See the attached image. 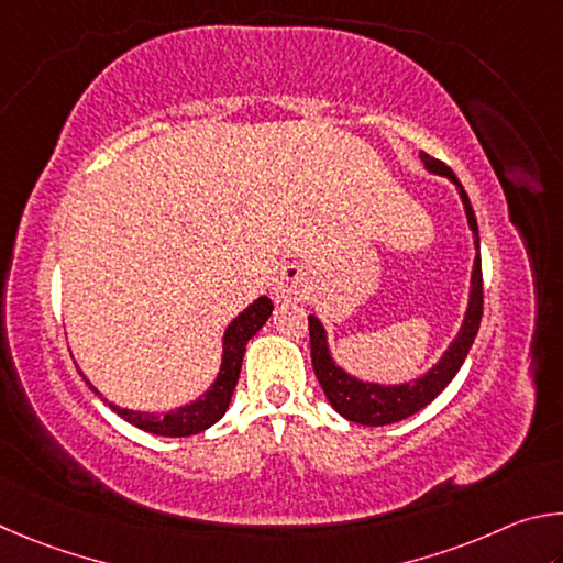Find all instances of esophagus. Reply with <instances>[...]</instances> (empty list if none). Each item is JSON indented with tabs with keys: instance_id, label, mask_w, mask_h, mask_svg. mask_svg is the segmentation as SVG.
<instances>
[{
	"instance_id": "34e87169",
	"label": "esophagus",
	"mask_w": 563,
	"mask_h": 563,
	"mask_svg": "<svg viewBox=\"0 0 563 563\" xmlns=\"http://www.w3.org/2000/svg\"><path fill=\"white\" fill-rule=\"evenodd\" d=\"M307 274L301 266H284L279 276L272 282V297L274 301H299L307 291Z\"/></svg>"
}]
</instances>
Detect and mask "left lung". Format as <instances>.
<instances>
[{"instance_id": "1", "label": "left lung", "mask_w": 563, "mask_h": 563, "mask_svg": "<svg viewBox=\"0 0 563 563\" xmlns=\"http://www.w3.org/2000/svg\"><path fill=\"white\" fill-rule=\"evenodd\" d=\"M422 163L430 173L445 175L452 183L457 185V192L462 197V205H465V214L470 222V230L475 234V266H472V282H470V303L465 311V321L457 331L455 341L450 343V349L442 353V358L432 366L426 376H420L410 383H400V386H380V383H366L353 378L351 373L336 366V361L331 358L329 341H327V329L323 323L313 317H309V336H311V363L313 373L321 383L323 393H327L329 402L333 410L339 412L351 422H361V426H390V422L406 420L412 412H418L428 406V402L435 400L442 390L448 388V383L457 376L462 363H465L467 353L475 343V336L479 331L482 321V260H479V230L475 212H472L470 197L465 187L460 185L455 173L450 170L445 163L435 161L428 153H420Z\"/></svg>"}]
</instances>
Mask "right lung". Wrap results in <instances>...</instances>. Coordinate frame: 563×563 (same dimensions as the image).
Masks as SVG:
<instances>
[{
    "mask_svg": "<svg viewBox=\"0 0 563 563\" xmlns=\"http://www.w3.org/2000/svg\"><path fill=\"white\" fill-rule=\"evenodd\" d=\"M272 311H274V303L266 297H260L254 303H250V307H246L224 331L222 366H220V373H217V378L210 386V390H205L200 398L187 402V406H183V408L165 412V416L118 408V406H113V402H108L101 393L93 388V383L88 380L81 371L78 373L84 376L86 386L91 388L103 402H108V408L118 412L123 420L131 422V426L141 428L145 432H153V435H163V438L197 435V432H202L210 426H214V422L224 416L227 408H230L234 386H236V380H240L246 341H250L254 333L264 327L266 319L272 317Z\"/></svg>",
    "mask_w": 563,
    "mask_h": 563,
    "instance_id": "right-lung-1",
    "label": "right lung"
}]
</instances>
